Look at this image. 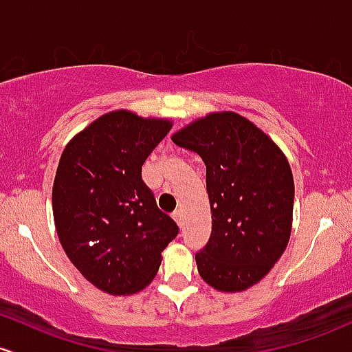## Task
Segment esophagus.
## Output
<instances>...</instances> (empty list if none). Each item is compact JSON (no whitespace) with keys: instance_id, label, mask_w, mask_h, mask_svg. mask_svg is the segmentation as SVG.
<instances>
[{"instance_id":"1","label":"esophagus","mask_w":352,"mask_h":352,"mask_svg":"<svg viewBox=\"0 0 352 352\" xmlns=\"http://www.w3.org/2000/svg\"><path fill=\"white\" fill-rule=\"evenodd\" d=\"M172 217H173V220H175V222H177V226H179V227H182V226H184V215H182V210H175V212H173Z\"/></svg>"}]
</instances>
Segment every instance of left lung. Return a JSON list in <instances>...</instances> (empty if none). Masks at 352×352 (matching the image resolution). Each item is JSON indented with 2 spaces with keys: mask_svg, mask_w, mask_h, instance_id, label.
I'll list each match as a JSON object with an SVG mask.
<instances>
[{
  "mask_svg": "<svg viewBox=\"0 0 352 352\" xmlns=\"http://www.w3.org/2000/svg\"><path fill=\"white\" fill-rule=\"evenodd\" d=\"M207 167L212 234L197 269L220 292L264 279L291 239L294 179L276 142L235 111H212L172 135Z\"/></svg>",
  "mask_w": 352,
  "mask_h": 352,
  "instance_id": "1",
  "label": "left lung"
}]
</instances>
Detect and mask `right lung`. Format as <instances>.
Returning a JSON list of instances; mask_svg holds the SVG:
<instances>
[{"instance_id":"1","label":"right lung","mask_w":352,"mask_h":352,"mask_svg":"<svg viewBox=\"0 0 352 352\" xmlns=\"http://www.w3.org/2000/svg\"><path fill=\"white\" fill-rule=\"evenodd\" d=\"M170 129L168 118L108 111L60 157L52 195L58 239L85 279L107 294L145 289L179 234L142 180V165Z\"/></svg>"}]
</instances>
